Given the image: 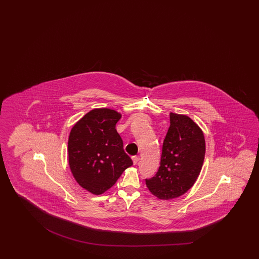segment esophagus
Here are the masks:
<instances>
[{
	"label": "esophagus",
	"instance_id": "34e87169",
	"mask_svg": "<svg viewBox=\"0 0 259 259\" xmlns=\"http://www.w3.org/2000/svg\"><path fill=\"white\" fill-rule=\"evenodd\" d=\"M139 160H140V157H139V156H132V161H133V164H134V165L138 164Z\"/></svg>",
	"mask_w": 259,
	"mask_h": 259
}]
</instances>
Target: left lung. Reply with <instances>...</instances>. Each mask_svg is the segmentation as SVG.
<instances>
[{
	"label": "left lung",
	"mask_w": 259,
	"mask_h": 259,
	"mask_svg": "<svg viewBox=\"0 0 259 259\" xmlns=\"http://www.w3.org/2000/svg\"><path fill=\"white\" fill-rule=\"evenodd\" d=\"M159 169L145 180L149 191L161 200L178 198L193 187L204 164L205 141L201 127L186 115L170 113Z\"/></svg>",
	"instance_id": "1"
}]
</instances>
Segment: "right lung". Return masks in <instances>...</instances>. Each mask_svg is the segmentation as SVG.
Returning <instances> with one entry per match:
<instances>
[{"label": "right lung", "mask_w": 259, "mask_h": 259, "mask_svg": "<svg viewBox=\"0 0 259 259\" xmlns=\"http://www.w3.org/2000/svg\"><path fill=\"white\" fill-rule=\"evenodd\" d=\"M122 115L110 108H94L73 126L68 137V163L83 189L95 195L109 190L133 165L116 130Z\"/></svg>", "instance_id": "right-lung-1"}]
</instances>
